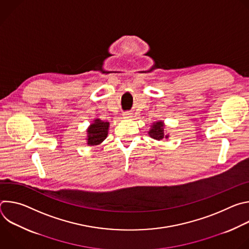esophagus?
<instances>
[{
    "instance_id": "esophagus-1",
    "label": "esophagus",
    "mask_w": 249,
    "mask_h": 249,
    "mask_svg": "<svg viewBox=\"0 0 249 249\" xmlns=\"http://www.w3.org/2000/svg\"><path fill=\"white\" fill-rule=\"evenodd\" d=\"M123 115L126 117V118H130V117H132V112H130V111H126V112H124L123 113Z\"/></svg>"
}]
</instances>
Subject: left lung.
Instances as JSON below:
<instances>
[{
	"mask_svg": "<svg viewBox=\"0 0 249 249\" xmlns=\"http://www.w3.org/2000/svg\"><path fill=\"white\" fill-rule=\"evenodd\" d=\"M149 135H150L153 139H156V140H161V139H163L164 134H163V124H162V122L160 121V122L155 123V124L153 125L152 129L150 130ZM165 138H167V136H165Z\"/></svg>",
	"mask_w": 249,
	"mask_h": 249,
	"instance_id": "left-lung-1",
	"label": "left lung"
}]
</instances>
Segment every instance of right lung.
Listing matches in <instances>:
<instances>
[{"mask_svg": "<svg viewBox=\"0 0 249 249\" xmlns=\"http://www.w3.org/2000/svg\"><path fill=\"white\" fill-rule=\"evenodd\" d=\"M109 122H103L99 119L94 120L88 130V145L94 146L100 144L107 137Z\"/></svg>", "mask_w": 249, "mask_h": 249, "instance_id": "right-lung-1", "label": "right lung"}]
</instances>
